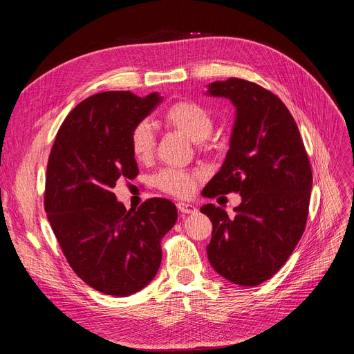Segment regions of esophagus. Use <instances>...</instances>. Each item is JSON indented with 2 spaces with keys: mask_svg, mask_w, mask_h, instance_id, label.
I'll return each instance as SVG.
<instances>
[{
  "mask_svg": "<svg viewBox=\"0 0 354 354\" xmlns=\"http://www.w3.org/2000/svg\"><path fill=\"white\" fill-rule=\"evenodd\" d=\"M177 208L181 214H195L196 208L192 205V203H186V202H178Z\"/></svg>",
  "mask_w": 354,
  "mask_h": 354,
  "instance_id": "obj_1",
  "label": "esophagus"
}]
</instances>
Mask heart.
Wrapping results in <instances>:
<instances>
[{
    "label": "heart",
    "mask_w": 354,
    "mask_h": 354,
    "mask_svg": "<svg viewBox=\"0 0 354 354\" xmlns=\"http://www.w3.org/2000/svg\"><path fill=\"white\" fill-rule=\"evenodd\" d=\"M164 121L196 143H205V138L214 128V116L205 106L196 102L181 100L174 103L164 113ZM156 138L149 122H138L130 136V149L136 160L147 162L155 152ZM198 171L165 168L153 177V185L168 195L187 198L195 192L199 180Z\"/></svg>",
    "instance_id": "b5f03b06"
}]
</instances>
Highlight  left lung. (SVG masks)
<instances>
[{"label":"left lung","mask_w":354,"mask_h":354,"mask_svg":"<svg viewBox=\"0 0 354 354\" xmlns=\"http://www.w3.org/2000/svg\"><path fill=\"white\" fill-rule=\"evenodd\" d=\"M207 93L229 99L236 118L226 159L202 195L242 198L233 217L212 203L201 208L212 223L208 260L224 279L255 286L281 269L303 236L312 168L292 115L272 91L229 78Z\"/></svg>","instance_id":"left-lung-1"}]
</instances>
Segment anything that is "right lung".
I'll use <instances>...</instances> for the list:
<instances>
[{"mask_svg":"<svg viewBox=\"0 0 354 354\" xmlns=\"http://www.w3.org/2000/svg\"><path fill=\"white\" fill-rule=\"evenodd\" d=\"M162 102L104 91L81 102L51 147L44 207L72 270L95 291L127 297L151 282L162 260L160 241L177 221L171 201L152 198L127 211L116 181L136 178L133 128Z\"/></svg>","mask_w":354,"mask_h":354,"instance_id":"obj_1","label":"right lung"}]
</instances>
